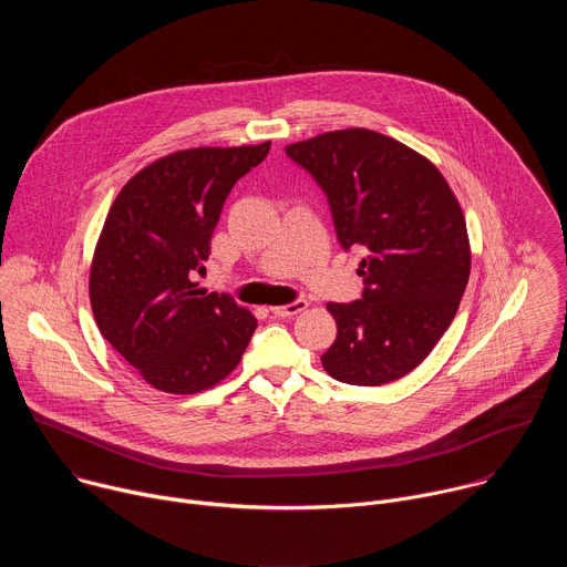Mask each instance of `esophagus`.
<instances>
[{
    "mask_svg": "<svg viewBox=\"0 0 567 567\" xmlns=\"http://www.w3.org/2000/svg\"><path fill=\"white\" fill-rule=\"evenodd\" d=\"M307 300L305 298H296V300H291V302H287V305H278V307H271V311L276 313V316H296V313H300V311H305L307 309Z\"/></svg>",
    "mask_w": 567,
    "mask_h": 567,
    "instance_id": "1",
    "label": "esophagus"
}]
</instances>
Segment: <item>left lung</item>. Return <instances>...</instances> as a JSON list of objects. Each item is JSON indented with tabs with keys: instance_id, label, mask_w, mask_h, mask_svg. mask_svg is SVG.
I'll use <instances>...</instances> for the list:
<instances>
[{
	"instance_id": "obj_1",
	"label": "left lung",
	"mask_w": 567,
	"mask_h": 567,
	"mask_svg": "<svg viewBox=\"0 0 567 567\" xmlns=\"http://www.w3.org/2000/svg\"><path fill=\"white\" fill-rule=\"evenodd\" d=\"M328 197L341 247L361 249L363 293L330 302V377L383 385L415 370L449 330L468 282L466 221L429 158L372 130H339L285 147Z\"/></svg>"
}]
</instances>
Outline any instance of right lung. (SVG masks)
<instances>
[{"instance_id": "add662e5", "label": "right lung", "mask_w": 567, "mask_h": 567, "mask_svg": "<svg viewBox=\"0 0 567 567\" xmlns=\"http://www.w3.org/2000/svg\"><path fill=\"white\" fill-rule=\"evenodd\" d=\"M271 143L195 147L134 175L114 199L92 262L90 298L105 341L156 390L193 394L221 381L258 320L228 293L197 289L210 237L237 179Z\"/></svg>"}]
</instances>
